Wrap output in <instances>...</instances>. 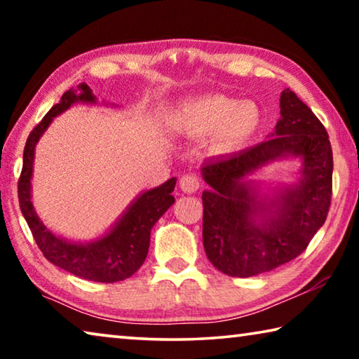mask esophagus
<instances>
[{
  "label": "esophagus",
  "instance_id": "esophagus-1",
  "mask_svg": "<svg viewBox=\"0 0 359 359\" xmlns=\"http://www.w3.org/2000/svg\"><path fill=\"white\" fill-rule=\"evenodd\" d=\"M179 185H180V190L182 191L190 194V193H194V191L199 190V187H201V180H199L198 175L187 174V175H184V177L180 179Z\"/></svg>",
  "mask_w": 359,
  "mask_h": 359
}]
</instances>
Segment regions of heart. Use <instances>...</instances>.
<instances>
[{
    "label": "heart",
    "mask_w": 359,
    "mask_h": 359,
    "mask_svg": "<svg viewBox=\"0 0 359 359\" xmlns=\"http://www.w3.org/2000/svg\"><path fill=\"white\" fill-rule=\"evenodd\" d=\"M261 118L257 102L212 93L182 102L169 117V126L180 135L209 136L210 147L226 155L244 147L257 135Z\"/></svg>",
    "instance_id": "heart-1"
}]
</instances>
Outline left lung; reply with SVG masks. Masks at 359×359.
Instances as JSON below:
<instances>
[{"instance_id": "obj_1", "label": "left lung", "mask_w": 359, "mask_h": 359, "mask_svg": "<svg viewBox=\"0 0 359 359\" xmlns=\"http://www.w3.org/2000/svg\"><path fill=\"white\" fill-rule=\"evenodd\" d=\"M291 157L302 161L293 184L263 189L252 175ZM203 244L212 264L231 277L272 271L306 250L331 204L332 150L315 114L290 88L264 142L203 163Z\"/></svg>"}]
</instances>
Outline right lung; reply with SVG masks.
<instances>
[{
    "mask_svg": "<svg viewBox=\"0 0 359 359\" xmlns=\"http://www.w3.org/2000/svg\"><path fill=\"white\" fill-rule=\"evenodd\" d=\"M77 102H98L93 90L85 82L65 92L58 104L53 106L41 123L29 133L23 150V168L19 180L20 210L32 229L36 244L52 264L85 280L114 283L131 277L144 264L149 253L150 231L174 204L172 191L177 179L172 177L165 184L139 193L112 226L92 241H72L53 233L41 220L32 201L34 151L53 118ZM102 102L114 107L106 101Z\"/></svg>",
    "mask_w": 359,
    "mask_h": 359,
    "instance_id": "right-lung-1",
    "label": "right lung"
}]
</instances>
